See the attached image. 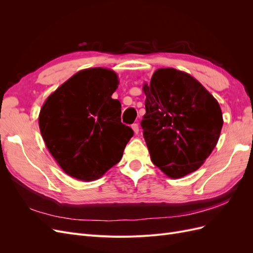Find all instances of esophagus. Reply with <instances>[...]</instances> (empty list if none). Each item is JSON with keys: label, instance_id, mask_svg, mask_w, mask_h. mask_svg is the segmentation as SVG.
Instances as JSON below:
<instances>
[{"label": "esophagus", "instance_id": "34e87169", "mask_svg": "<svg viewBox=\"0 0 253 253\" xmlns=\"http://www.w3.org/2000/svg\"><path fill=\"white\" fill-rule=\"evenodd\" d=\"M132 128H133V131H134L135 134H138L139 133V126H138V124H133L132 125Z\"/></svg>", "mask_w": 253, "mask_h": 253}]
</instances>
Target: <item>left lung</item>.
Returning a JSON list of instances; mask_svg holds the SVG:
<instances>
[{
  "instance_id": "8db88e82",
  "label": "left lung",
  "mask_w": 253,
  "mask_h": 253,
  "mask_svg": "<svg viewBox=\"0 0 253 253\" xmlns=\"http://www.w3.org/2000/svg\"><path fill=\"white\" fill-rule=\"evenodd\" d=\"M143 137L152 163L171 178L200 168L218 141V102L189 74L159 68L143 85Z\"/></svg>"
}]
</instances>
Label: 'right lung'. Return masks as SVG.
Segmentation results:
<instances>
[{"instance_id": "add662e5", "label": "right lung", "mask_w": 253, "mask_h": 253, "mask_svg": "<svg viewBox=\"0 0 253 253\" xmlns=\"http://www.w3.org/2000/svg\"><path fill=\"white\" fill-rule=\"evenodd\" d=\"M117 75L88 68L64 82L43 104L39 126L45 144L62 170L95 180L118 164L133 129L121 122V103L112 95Z\"/></svg>"}]
</instances>
